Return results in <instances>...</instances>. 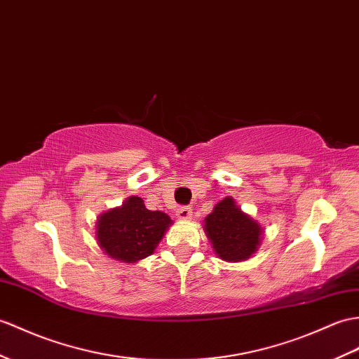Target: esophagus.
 <instances>
[{
	"label": "esophagus",
	"instance_id": "obj_1",
	"mask_svg": "<svg viewBox=\"0 0 359 359\" xmlns=\"http://www.w3.org/2000/svg\"><path fill=\"white\" fill-rule=\"evenodd\" d=\"M176 215L180 220H189L191 217H193V211H191V208H188V206H180V208H177Z\"/></svg>",
	"mask_w": 359,
	"mask_h": 359
}]
</instances>
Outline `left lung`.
<instances>
[{"label": "left lung", "mask_w": 359, "mask_h": 359, "mask_svg": "<svg viewBox=\"0 0 359 359\" xmlns=\"http://www.w3.org/2000/svg\"><path fill=\"white\" fill-rule=\"evenodd\" d=\"M205 232L222 260L241 262L251 257L260 245L262 228L240 211L234 200L224 197L205 219Z\"/></svg>", "instance_id": "1"}]
</instances>
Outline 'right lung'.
Segmentation results:
<instances>
[{
    "instance_id": "right-lung-1",
    "label": "right lung",
    "mask_w": 359,
    "mask_h": 359,
    "mask_svg": "<svg viewBox=\"0 0 359 359\" xmlns=\"http://www.w3.org/2000/svg\"><path fill=\"white\" fill-rule=\"evenodd\" d=\"M171 219L165 212L149 211L140 197L133 196L122 208L108 211L97 222V241L111 258L135 263L151 255Z\"/></svg>"
}]
</instances>
